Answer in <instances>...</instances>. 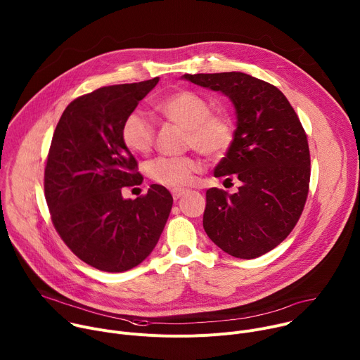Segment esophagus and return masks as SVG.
Instances as JSON below:
<instances>
[{"instance_id": "1", "label": "esophagus", "mask_w": 360, "mask_h": 360, "mask_svg": "<svg viewBox=\"0 0 360 360\" xmlns=\"http://www.w3.org/2000/svg\"><path fill=\"white\" fill-rule=\"evenodd\" d=\"M172 192V196H174V199L176 200V199H179L181 196H184L186 192H188V189H181V188H175V189H172L171 191Z\"/></svg>"}]
</instances>
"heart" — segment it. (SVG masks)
I'll use <instances>...</instances> for the list:
<instances>
[{
	"mask_svg": "<svg viewBox=\"0 0 360 360\" xmlns=\"http://www.w3.org/2000/svg\"><path fill=\"white\" fill-rule=\"evenodd\" d=\"M157 111L169 122L185 129V146H192L210 160H221L229 152L235 131L224 114L211 112L210 101L198 92L181 89L161 98ZM124 145L134 153H146L155 138L150 120L141 111H131L121 127ZM199 162L189 157H160L146 165L148 176L160 185L179 188L191 182Z\"/></svg>",
	"mask_w": 360,
	"mask_h": 360,
	"instance_id": "b5f03b06",
	"label": "heart"
}]
</instances>
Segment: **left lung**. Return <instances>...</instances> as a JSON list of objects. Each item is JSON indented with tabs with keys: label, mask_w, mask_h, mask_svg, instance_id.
<instances>
[{
	"label": "left lung",
	"mask_w": 360,
	"mask_h": 360,
	"mask_svg": "<svg viewBox=\"0 0 360 360\" xmlns=\"http://www.w3.org/2000/svg\"><path fill=\"white\" fill-rule=\"evenodd\" d=\"M182 78L222 92L236 112L233 143L214 175H233L240 186L232 195L207 191L203 229L235 258H258L276 248L302 215L311 179L303 127L286 96L262 79L235 71Z\"/></svg>",
	"instance_id": "left-lung-1"
}]
</instances>
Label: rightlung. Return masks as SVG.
<instances>
[{
	"instance_id": "right-lung-1",
	"label": "right lung",
	"mask_w": 360,
	"mask_h": 360,
	"mask_svg": "<svg viewBox=\"0 0 360 360\" xmlns=\"http://www.w3.org/2000/svg\"><path fill=\"white\" fill-rule=\"evenodd\" d=\"M158 81L102 86L74 99L51 141L44 174L51 219L65 245L99 271L125 272L148 258L172 208V195L157 184L136 199L122 196L124 186L143 178L121 127Z\"/></svg>"
}]
</instances>
